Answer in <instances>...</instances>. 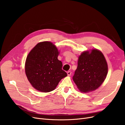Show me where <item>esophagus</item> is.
<instances>
[{
    "label": "esophagus",
    "instance_id": "1",
    "mask_svg": "<svg viewBox=\"0 0 125 125\" xmlns=\"http://www.w3.org/2000/svg\"><path fill=\"white\" fill-rule=\"evenodd\" d=\"M67 73V75H68V76H70V75H71V71H68Z\"/></svg>",
    "mask_w": 125,
    "mask_h": 125
}]
</instances>
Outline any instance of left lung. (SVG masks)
<instances>
[{
	"mask_svg": "<svg viewBox=\"0 0 125 125\" xmlns=\"http://www.w3.org/2000/svg\"><path fill=\"white\" fill-rule=\"evenodd\" d=\"M108 73L106 61L102 52L93 49L83 52L78 57L73 80L82 92L88 93L99 88Z\"/></svg>",
	"mask_w": 125,
	"mask_h": 125,
	"instance_id": "left-lung-1",
	"label": "left lung"
}]
</instances>
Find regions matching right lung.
<instances>
[{"label":"right lung","mask_w":125,"mask_h":125,"mask_svg":"<svg viewBox=\"0 0 125 125\" xmlns=\"http://www.w3.org/2000/svg\"><path fill=\"white\" fill-rule=\"evenodd\" d=\"M59 52L51 42L37 43L30 52L25 62V73L32 87L42 92L55 89L67 74L58 59Z\"/></svg>","instance_id":"right-lung-1"}]
</instances>
